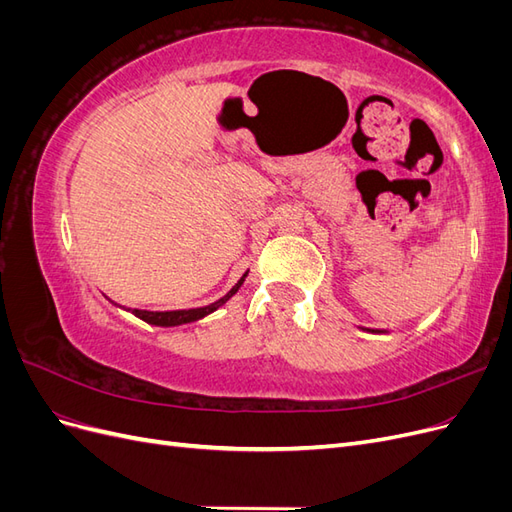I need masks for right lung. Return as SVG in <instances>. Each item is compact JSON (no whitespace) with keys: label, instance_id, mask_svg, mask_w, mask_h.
<instances>
[{"label":"right lung","instance_id":"right-lung-1","mask_svg":"<svg viewBox=\"0 0 512 512\" xmlns=\"http://www.w3.org/2000/svg\"><path fill=\"white\" fill-rule=\"evenodd\" d=\"M247 275V273H245ZM245 275L241 277L239 280V284L232 288L226 297H222L220 301H215V303H211V305H207V307H194V309H175V312H147V309H134V316H138L141 320H145V322H149V324H158V327H177V324H185V322H194V320H200V318H205L207 314H211V312H215V309H218L220 305H224L232 294H235L239 288H241V284H243V280H245Z\"/></svg>","mask_w":512,"mask_h":512}]
</instances>
